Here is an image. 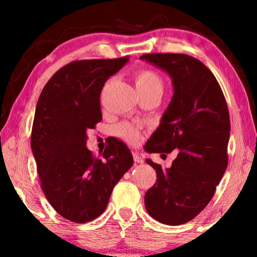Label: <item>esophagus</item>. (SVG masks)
<instances>
[{
  "label": "esophagus",
  "instance_id": "obj_1",
  "mask_svg": "<svg viewBox=\"0 0 257 257\" xmlns=\"http://www.w3.org/2000/svg\"><path fill=\"white\" fill-rule=\"evenodd\" d=\"M133 158H134L135 163H144L143 156H141L139 152H133Z\"/></svg>",
  "mask_w": 257,
  "mask_h": 257
}]
</instances>
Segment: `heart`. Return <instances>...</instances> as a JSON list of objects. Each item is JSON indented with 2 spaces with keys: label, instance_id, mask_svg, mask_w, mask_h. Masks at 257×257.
Masks as SVG:
<instances>
[{
  "label": "heart",
  "instance_id": "heart-1",
  "mask_svg": "<svg viewBox=\"0 0 257 257\" xmlns=\"http://www.w3.org/2000/svg\"><path fill=\"white\" fill-rule=\"evenodd\" d=\"M137 87L139 91L163 89V81L157 71L152 69H141L137 73ZM114 134L129 144H137L140 140V132L129 123H120L114 128Z\"/></svg>",
  "mask_w": 257,
  "mask_h": 257
}]
</instances>
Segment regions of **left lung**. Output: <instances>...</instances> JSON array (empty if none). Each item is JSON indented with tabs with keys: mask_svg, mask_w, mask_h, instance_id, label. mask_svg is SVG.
Here are the masks:
<instances>
[{
	"mask_svg": "<svg viewBox=\"0 0 257 257\" xmlns=\"http://www.w3.org/2000/svg\"><path fill=\"white\" fill-rule=\"evenodd\" d=\"M141 59L167 71L174 84L172 102L145 150L178 152L168 169L146 159L157 180L145 194V206L159 222L182 225L208 205L225 174L228 107L217 79L198 59L180 53H151Z\"/></svg>",
	"mask_w": 257,
	"mask_h": 257,
	"instance_id": "obj_1",
	"label": "left lung"
}]
</instances>
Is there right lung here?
Listing matches in <instances>:
<instances>
[{
    "instance_id": "1",
    "label": "right lung",
    "mask_w": 257,
    "mask_h": 257,
    "mask_svg": "<svg viewBox=\"0 0 257 257\" xmlns=\"http://www.w3.org/2000/svg\"><path fill=\"white\" fill-rule=\"evenodd\" d=\"M129 57L75 60L59 69L38 98L31 149L41 188L59 215L84 223L105 211L112 190L133 166L131 150L112 138L96 157L88 129L101 122L100 94Z\"/></svg>"
}]
</instances>
